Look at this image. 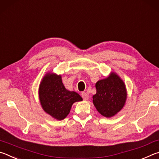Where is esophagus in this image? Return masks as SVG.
Wrapping results in <instances>:
<instances>
[{
	"mask_svg": "<svg viewBox=\"0 0 159 159\" xmlns=\"http://www.w3.org/2000/svg\"><path fill=\"white\" fill-rule=\"evenodd\" d=\"M82 98L84 100V101H87V100L89 99V96H88V94L86 93V92H82Z\"/></svg>",
	"mask_w": 159,
	"mask_h": 159,
	"instance_id": "1",
	"label": "esophagus"
}]
</instances>
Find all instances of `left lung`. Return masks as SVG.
<instances>
[{
  "label": "left lung",
  "instance_id": "8db88e82",
  "mask_svg": "<svg viewBox=\"0 0 159 159\" xmlns=\"http://www.w3.org/2000/svg\"><path fill=\"white\" fill-rule=\"evenodd\" d=\"M96 93L93 102L98 112L105 117L115 116L124 106L127 98L126 86L115 72L96 84Z\"/></svg>",
  "mask_w": 159,
  "mask_h": 159
}]
</instances>
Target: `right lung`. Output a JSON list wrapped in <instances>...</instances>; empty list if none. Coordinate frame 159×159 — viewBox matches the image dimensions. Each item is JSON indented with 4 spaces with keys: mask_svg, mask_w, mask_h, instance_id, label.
Instances as JSON below:
<instances>
[{
    "mask_svg": "<svg viewBox=\"0 0 159 159\" xmlns=\"http://www.w3.org/2000/svg\"><path fill=\"white\" fill-rule=\"evenodd\" d=\"M39 98L44 112L58 120L68 116L74 102L82 101L77 93L66 89L61 75L50 72L45 75L40 82Z\"/></svg>",
    "mask_w": 159,
    "mask_h": 159,
    "instance_id": "obj_1",
    "label": "right lung"
}]
</instances>
